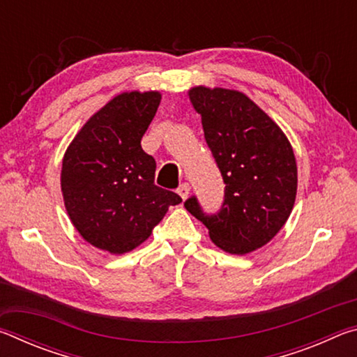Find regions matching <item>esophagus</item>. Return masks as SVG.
<instances>
[{"label": "esophagus", "instance_id": "obj_1", "mask_svg": "<svg viewBox=\"0 0 357 357\" xmlns=\"http://www.w3.org/2000/svg\"><path fill=\"white\" fill-rule=\"evenodd\" d=\"M189 192H190V185H189V183H183V184H179V187H178V193H179V197L183 198V200H185V198L189 197Z\"/></svg>", "mask_w": 357, "mask_h": 357}]
</instances>
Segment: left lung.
Listing matches in <instances>:
<instances>
[{
    "label": "left lung",
    "instance_id": "obj_1",
    "mask_svg": "<svg viewBox=\"0 0 357 357\" xmlns=\"http://www.w3.org/2000/svg\"><path fill=\"white\" fill-rule=\"evenodd\" d=\"M189 96L225 190L215 213H206L195 195L184 206L220 249L238 255L257 250L279 233L293 209L298 168L291 144L243 93L198 86Z\"/></svg>",
    "mask_w": 357,
    "mask_h": 357
}]
</instances>
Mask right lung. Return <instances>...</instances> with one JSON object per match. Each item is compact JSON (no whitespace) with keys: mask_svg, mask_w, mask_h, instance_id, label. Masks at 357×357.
<instances>
[{"mask_svg":"<svg viewBox=\"0 0 357 357\" xmlns=\"http://www.w3.org/2000/svg\"><path fill=\"white\" fill-rule=\"evenodd\" d=\"M160 94L124 93L89 118L66 151L61 189L66 209L83 239L124 253L149 238L181 197L154 184L155 160L142 137Z\"/></svg>","mask_w":357,"mask_h":357,"instance_id":"obj_1","label":"right lung"}]
</instances>
